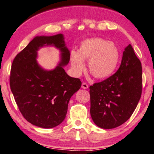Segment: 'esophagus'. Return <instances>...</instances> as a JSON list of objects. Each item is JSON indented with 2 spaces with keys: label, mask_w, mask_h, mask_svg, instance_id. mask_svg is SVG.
I'll list each match as a JSON object with an SVG mask.
<instances>
[{
  "label": "esophagus",
  "mask_w": 154,
  "mask_h": 154,
  "mask_svg": "<svg viewBox=\"0 0 154 154\" xmlns=\"http://www.w3.org/2000/svg\"><path fill=\"white\" fill-rule=\"evenodd\" d=\"M81 87H82L83 88H84V89H87V88H88V84H86V83H82V85H81Z\"/></svg>",
  "instance_id": "obj_1"
}]
</instances>
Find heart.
<instances>
[{
  "label": "heart",
  "mask_w": 154,
  "mask_h": 154,
  "mask_svg": "<svg viewBox=\"0 0 154 154\" xmlns=\"http://www.w3.org/2000/svg\"><path fill=\"white\" fill-rule=\"evenodd\" d=\"M120 60V52L115 44L102 38L87 39L81 44L78 52H70V61L75 75H80L88 61L89 72L99 79L108 78L114 73Z\"/></svg>",
  "instance_id": "heart-1"
}]
</instances>
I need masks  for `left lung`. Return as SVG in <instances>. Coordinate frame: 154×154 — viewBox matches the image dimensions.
Listing matches in <instances>:
<instances>
[{
  "label": "left lung",
  "mask_w": 154,
  "mask_h": 154,
  "mask_svg": "<svg viewBox=\"0 0 154 154\" xmlns=\"http://www.w3.org/2000/svg\"><path fill=\"white\" fill-rule=\"evenodd\" d=\"M89 89L90 113L98 127L112 129L131 117L142 93L141 63L131 45L125 48L116 73Z\"/></svg>",
  "instance_id": "left-lung-1"
}]
</instances>
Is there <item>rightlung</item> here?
Masks as SVG:
<instances>
[{
	"label": "right lung",
	"mask_w": 154,
	"mask_h": 154,
	"mask_svg": "<svg viewBox=\"0 0 154 154\" xmlns=\"http://www.w3.org/2000/svg\"><path fill=\"white\" fill-rule=\"evenodd\" d=\"M53 46L61 52V61L52 70L37 63V51ZM64 36H37L13 61L10 87L23 117L42 128L56 127L65 120L70 97L81 86L79 79L69 76L63 67L70 60Z\"/></svg>",
	"instance_id": "add662e5"
}]
</instances>
